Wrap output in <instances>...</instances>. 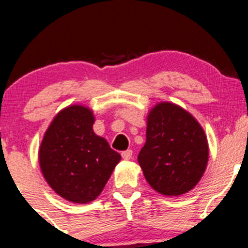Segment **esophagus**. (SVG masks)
Wrapping results in <instances>:
<instances>
[{"mask_svg": "<svg viewBox=\"0 0 248 248\" xmlns=\"http://www.w3.org/2000/svg\"><path fill=\"white\" fill-rule=\"evenodd\" d=\"M132 155H133V151H132V150H127V151L122 152L121 156H122V158L126 159V161H128V159L132 158Z\"/></svg>", "mask_w": 248, "mask_h": 248, "instance_id": "esophagus-1", "label": "esophagus"}]
</instances>
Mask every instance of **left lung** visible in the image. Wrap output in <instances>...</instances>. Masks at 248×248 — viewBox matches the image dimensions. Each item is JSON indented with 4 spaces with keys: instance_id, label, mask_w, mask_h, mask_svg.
Instances as JSON below:
<instances>
[{
    "instance_id": "8db88e82",
    "label": "left lung",
    "mask_w": 248,
    "mask_h": 248,
    "mask_svg": "<svg viewBox=\"0 0 248 248\" xmlns=\"http://www.w3.org/2000/svg\"><path fill=\"white\" fill-rule=\"evenodd\" d=\"M138 162L155 191L166 197L181 196L197 186L206 169V134L191 112L159 102L146 116V142Z\"/></svg>"
}]
</instances>
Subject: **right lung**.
<instances>
[{"label":"right lung","instance_id":"right-lung-1","mask_svg":"<svg viewBox=\"0 0 248 248\" xmlns=\"http://www.w3.org/2000/svg\"><path fill=\"white\" fill-rule=\"evenodd\" d=\"M93 111L81 104L60 110L44 133L38 152L42 174L66 201L93 202L121 156L93 132Z\"/></svg>","mask_w":248,"mask_h":248}]
</instances>
